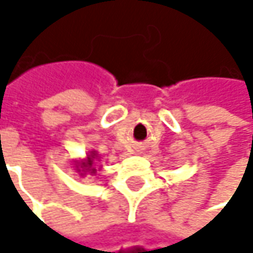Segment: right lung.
Masks as SVG:
<instances>
[{"instance_id":"right-lung-1","label":"right lung","mask_w":253,"mask_h":253,"mask_svg":"<svg viewBox=\"0 0 253 253\" xmlns=\"http://www.w3.org/2000/svg\"><path fill=\"white\" fill-rule=\"evenodd\" d=\"M92 155H89V158H87V161H84V163H80L79 164V169H82V171L83 173H86V171H89L90 174H95L96 173V170L92 167L93 166V160L96 158V154L95 152H90ZM80 171V170H79Z\"/></svg>"}]
</instances>
